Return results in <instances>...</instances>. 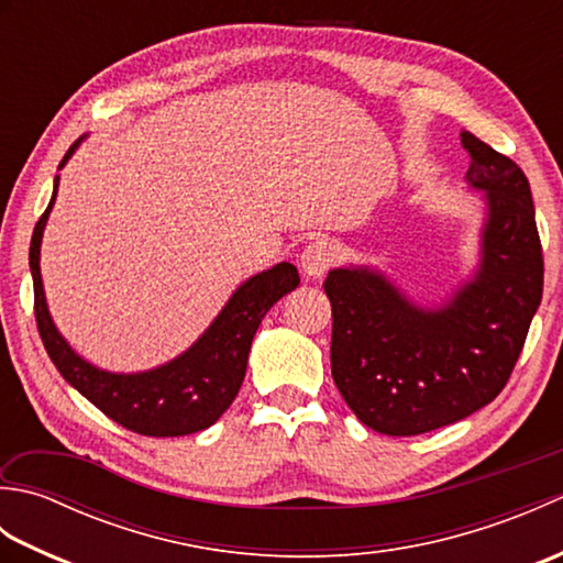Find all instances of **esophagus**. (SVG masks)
<instances>
[{"label":"esophagus","instance_id":"esophagus-1","mask_svg":"<svg viewBox=\"0 0 563 563\" xmlns=\"http://www.w3.org/2000/svg\"><path fill=\"white\" fill-rule=\"evenodd\" d=\"M333 261H336V249L329 242H312L300 254V266L309 278H321L331 268Z\"/></svg>","mask_w":563,"mask_h":563}]
</instances>
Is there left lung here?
Returning <instances> with one entry per match:
<instances>
[{"mask_svg":"<svg viewBox=\"0 0 563 563\" xmlns=\"http://www.w3.org/2000/svg\"><path fill=\"white\" fill-rule=\"evenodd\" d=\"M466 184L484 190L482 263L442 307L411 302L367 266L333 268L331 375L361 423L421 435L492 404L516 367L542 302L544 261L528 176L462 133Z\"/></svg>","mask_w":563,"mask_h":563,"instance_id":"1","label":"left lung"}]
</instances>
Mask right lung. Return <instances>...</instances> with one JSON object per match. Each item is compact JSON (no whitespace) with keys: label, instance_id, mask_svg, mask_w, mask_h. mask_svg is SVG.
Instances as JSON below:
<instances>
[{"label":"right lung","instance_id":"add662e5","mask_svg":"<svg viewBox=\"0 0 563 563\" xmlns=\"http://www.w3.org/2000/svg\"><path fill=\"white\" fill-rule=\"evenodd\" d=\"M79 137L59 162V169L79 147ZM59 176H55L53 198L31 236V275L35 324L43 345L55 367L81 397H87L111 421L150 438L190 435L210 428L230 409L246 375L251 341L256 336L261 319L268 309L300 285V273L292 263L283 261L263 273L251 275L232 292L230 302L214 317L206 333L186 353L172 363L145 373H109L84 361L69 349L63 333L47 312L43 278H41V242L43 230L57 196Z\"/></svg>","mask_w":563,"mask_h":563}]
</instances>
